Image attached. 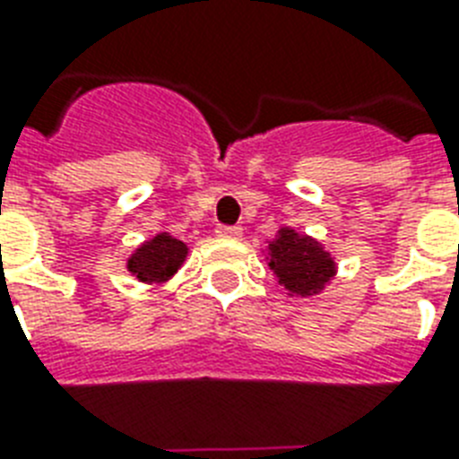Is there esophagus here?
<instances>
[{
  "label": "esophagus",
  "instance_id": "1",
  "mask_svg": "<svg viewBox=\"0 0 459 459\" xmlns=\"http://www.w3.org/2000/svg\"><path fill=\"white\" fill-rule=\"evenodd\" d=\"M217 236L219 238H240L242 229L240 226H217Z\"/></svg>",
  "mask_w": 459,
  "mask_h": 459
}]
</instances>
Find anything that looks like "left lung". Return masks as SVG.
Wrapping results in <instances>:
<instances>
[{"label": "left lung", "mask_w": 459, "mask_h": 459, "mask_svg": "<svg viewBox=\"0 0 459 459\" xmlns=\"http://www.w3.org/2000/svg\"><path fill=\"white\" fill-rule=\"evenodd\" d=\"M268 268L290 297H314L337 275L334 256L316 238L281 226L266 247Z\"/></svg>", "instance_id": "1"}]
</instances>
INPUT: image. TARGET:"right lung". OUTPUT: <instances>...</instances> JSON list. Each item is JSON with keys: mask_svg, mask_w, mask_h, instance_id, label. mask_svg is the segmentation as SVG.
Masks as SVG:
<instances>
[{"mask_svg": "<svg viewBox=\"0 0 459 459\" xmlns=\"http://www.w3.org/2000/svg\"><path fill=\"white\" fill-rule=\"evenodd\" d=\"M188 245L169 233H158L151 240L141 242L126 259V271L145 285H162L184 266Z\"/></svg>", "mask_w": 459, "mask_h": 459, "instance_id": "1", "label": "right lung"}]
</instances>
